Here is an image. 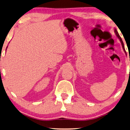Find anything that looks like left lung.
Returning a JSON list of instances; mask_svg holds the SVG:
<instances>
[{
    "label": "left lung",
    "mask_w": 130,
    "mask_h": 130,
    "mask_svg": "<svg viewBox=\"0 0 130 130\" xmlns=\"http://www.w3.org/2000/svg\"><path fill=\"white\" fill-rule=\"evenodd\" d=\"M114 32H115V34H116V35H117V37H118V38L119 39V40H120V42H121V45H122V48H123V50H124V52H125V53H126V51H125V48H124V45L123 41H122V39H121V37L120 36V35H119V34H118V31H117V29H116V28H115V29H114Z\"/></svg>",
    "instance_id": "obj_1"
}]
</instances>
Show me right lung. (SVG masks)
<instances>
[{
    "instance_id": "1",
    "label": "right lung",
    "mask_w": 130,
    "mask_h": 130,
    "mask_svg": "<svg viewBox=\"0 0 130 130\" xmlns=\"http://www.w3.org/2000/svg\"><path fill=\"white\" fill-rule=\"evenodd\" d=\"M7 48H8V47H6V49H7Z\"/></svg>"
}]
</instances>
